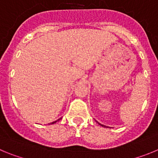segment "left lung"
<instances>
[{
  "instance_id": "8db88e82",
  "label": "left lung",
  "mask_w": 158,
  "mask_h": 158,
  "mask_svg": "<svg viewBox=\"0 0 158 158\" xmlns=\"http://www.w3.org/2000/svg\"><path fill=\"white\" fill-rule=\"evenodd\" d=\"M97 123H98V122H97ZM99 124H100V125H101L102 127H106V126H104V125H102V124H100V123H99Z\"/></svg>"
}]
</instances>
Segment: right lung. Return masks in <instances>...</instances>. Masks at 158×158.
I'll return each instance as SVG.
<instances>
[{
    "instance_id": "1",
    "label": "right lung",
    "mask_w": 158,
    "mask_h": 158,
    "mask_svg": "<svg viewBox=\"0 0 158 158\" xmlns=\"http://www.w3.org/2000/svg\"><path fill=\"white\" fill-rule=\"evenodd\" d=\"M59 119H61V118H59ZM59 119H58V120H57V121H58V120H59ZM57 121H54V122H52V123H50V124H54V123H56Z\"/></svg>"
}]
</instances>
